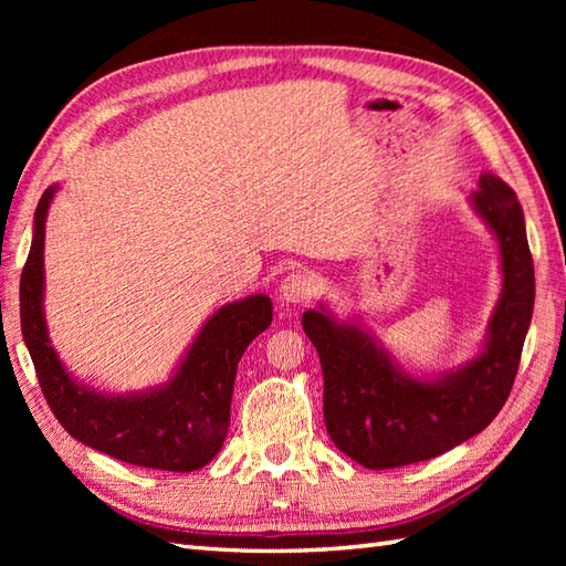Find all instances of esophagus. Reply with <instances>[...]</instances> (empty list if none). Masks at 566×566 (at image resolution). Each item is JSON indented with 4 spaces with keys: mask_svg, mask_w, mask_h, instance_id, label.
<instances>
[{
    "mask_svg": "<svg viewBox=\"0 0 566 566\" xmlns=\"http://www.w3.org/2000/svg\"><path fill=\"white\" fill-rule=\"evenodd\" d=\"M316 292L314 276L306 272H290L280 284V302L282 304H304Z\"/></svg>",
    "mask_w": 566,
    "mask_h": 566,
    "instance_id": "1",
    "label": "esophagus"
}]
</instances>
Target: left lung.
Instances as JSON below:
<instances>
[{"instance_id":"8db88e82","label":"left lung","mask_w":566,"mask_h":566,"mask_svg":"<svg viewBox=\"0 0 566 566\" xmlns=\"http://www.w3.org/2000/svg\"><path fill=\"white\" fill-rule=\"evenodd\" d=\"M472 207L494 231L503 290L482 353L436 379H416L357 323L326 306L302 318L323 369V418L335 448L367 469L430 460L482 432L506 403L535 304L523 209L503 179L484 172Z\"/></svg>"}]
</instances>
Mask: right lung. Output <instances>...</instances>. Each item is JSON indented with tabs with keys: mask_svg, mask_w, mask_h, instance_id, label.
Returning a JSON list of instances; mask_svg holds the SVG:
<instances>
[{
	"mask_svg": "<svg viewBox=\"0 0 566 566\" xmlns=\"http://www.w3.org/2000/svg\"><path fill=\"white\" fill-rule=\"evenodd\" d=\"M55 189L48 187L35 207L33 240L19 284L23 343L45 401L72 438L114 460L195 472L213 460L226 440L235 369L245 347L272 323L270 296L252 294L216 311L163 387L122 396L92 391L60 363L43 316L45 216Z\"/></svg>",
	"mask_w": 566,
	"mask_h": 566,
	"instance_id": "1",
	"label": "right lung"
}]
</instances>
